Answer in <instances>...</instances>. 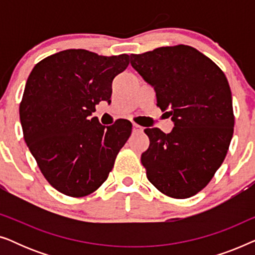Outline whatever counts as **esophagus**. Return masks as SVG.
Instances as JSON below:
<instances>
[{"instance_id": "obj_1", "label": "esophagus", "mask_w": 255, "mask_h": 255, "mask_svg": "<svg viewBox=\"0 0 255 255\" xmlns=\"http://www.w3.org/2000/svg\"><path fill=\"white\" fill-rule=\"evenodd\" d=\"M142 130H144V128H142L140 125L134 124V123L132 125V131H133L134 133H140V132H142Z\"/></svg>"}]
</instances>
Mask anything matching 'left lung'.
Segmentation results:
<instances>
[{"label": "left lung", "instance_id": "obj_1", "mask_svg": "<svg viewBox=\"0 0 255 255\" xmlns=\"http://www.w3.org/2000/svg\"><path fill=\"white\" fill-rule=\"evenodd\" d=\"M130 62L174 123L169 133L144 130L149 138L141 154L146 176L167 196H194L214 177L231 142L235 116L228 79L211 59L187 45L131 54Z\"/></svg>", "mask_w": 255, "mask_h": 255}]
</instances>
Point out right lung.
I'll use <instances>...</instances> for the list:
<instances>
[{"instance_id":"1","label":"right lung","mask_w":255,"mask_h":255,"mask_svg":"<svg viewBox=\"0 0 255 255\" xmlns=\"http://www.w3.org/2000/svg\"><path fill=\"white\" fill-rule=\"evenodd\" d=\"M128 66V54L66 50L38 62L27 78L19 104L24 140L45 179L67 196L101 187L130 137V121L104 127L90 118L101 101L111 102L113 80Z\"/></svg>"}]
</instances>
